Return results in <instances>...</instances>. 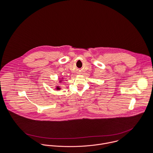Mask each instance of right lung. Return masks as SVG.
<instances>
[{"label": "right lung", "instance_id": "obj_1", "mask_svg": "<svg viewBox=\"0 0 153 153\" xmlns=\"http://www.w3.org/2000/svg\"><path fill=\"white\" fill-rule=\"evenodd\" d=\"M59 82H61V81H60ZM56 89L57 90H59V89H60L61 88H60V87H58H58H56Z\"/></svg>", "mask_w": 153, "mask_h": 153}]
</instances>
